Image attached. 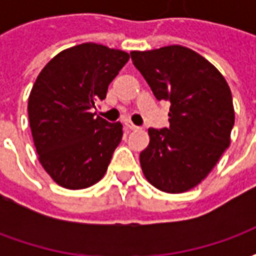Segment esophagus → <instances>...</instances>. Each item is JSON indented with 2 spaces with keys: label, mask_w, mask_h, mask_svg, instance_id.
Masks as SVG:
<instances>
[{
  "label": "esophagus",
  "mask_w": 256,
  "mask_h": 256,
  "mask_svg": "<svg viewBox=\"0 0 256 256\" xmlns=\"http://www.w3.org/2000/svg\"><path fill=\"white\" fill-rule=\"evenodd\" d=\"M126 128H130V130H138V126H136V124H133L132 122H126Z\"/></svg>",
  "instance_id": "obj_1"
}]
</instances>
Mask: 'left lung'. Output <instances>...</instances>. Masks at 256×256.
Segmentation results:
<instances>
[{
  "label": "left lung",
  "instance_id": "obj_1",
  "mask_svg": "<svg viewBox=\"0 0 256 256\" xmlns=\"http://www.w3.org/2000/svg\"><path fill=\"white\" fill-rule=\"evenodd\" d=\"M159 101H170L168 128H148L140 154L145 178L162 192L182 193L203 181L230 144L234 108L216 68L181 45L130 52Z\"/></svg>",
  "mask_w": 256,
  "mask_h": 256
}]
</instances>
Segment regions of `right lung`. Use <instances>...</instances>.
Masks as SVG:
<instances>
[{"instance_id":"right-lung-1","label":"right lung","mask_w":256,"mask_h":256,"mask_svg":"<svg viewBox=\"0 0 256 256\" xmlns=\"http://www.w3.org/2000/svg\"><path fill=\"white\" fill-rule=\"evenodd\" d=\"M128 53L86 42L56 54L42 68L28 97L38 160L60 186L84 189L104 177L122 140V123L96 116Z\"/></svg>"}]
</instances>
